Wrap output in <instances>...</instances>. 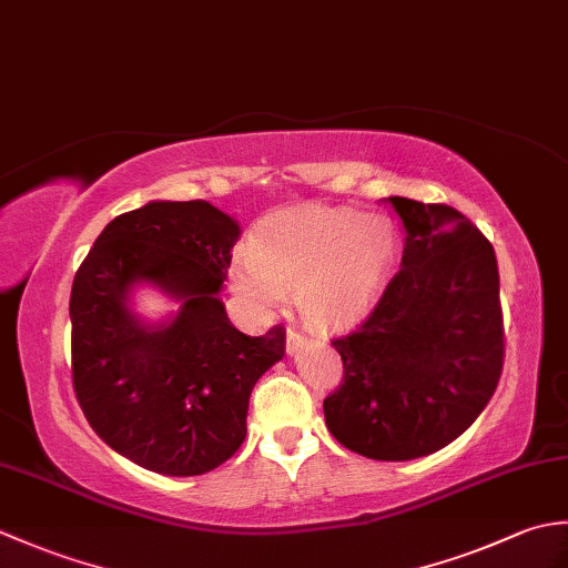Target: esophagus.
I'll return each mask as SVG.
<instances>
[{
    "label": "esophagus",
    "instance_id": "1",
    "mask_svg": "<svg viewBox=\"0 0 568 568\" xmlns=\"http://www.w3.org/2000/svg\"><path fill=\"white\" fill-rule=\"evenodd\" d=\"M305 342H307L305 334H300L297 329H287V336H285V352L293 356V354L300 352V348L305 346Z\"/></svg>",
    "mask_w": 568,
    "mask_h": 568
}]
</instances>
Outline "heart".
I'll use <instances>...</instances> for the list:
<instances>
[{
	"label": "heart",
	"mask_w": 568,
	"mask_h": 568,
	"mask_svg": "<svg viewBox=\"0 0 568 568\" xmlns=\"http://www.w3.org/2000/svg\"><path fill=\"white\" fill-rule=\"evenodd\" d=\"M395 258L397 234L388 216L305 204L263 216L248 251L229 265V285L263 307L283 303L285 287H295L307 322L342 327L381 297Z\"/></svg>",
	"instance_id": "b5f03b06"
}]
</instances>
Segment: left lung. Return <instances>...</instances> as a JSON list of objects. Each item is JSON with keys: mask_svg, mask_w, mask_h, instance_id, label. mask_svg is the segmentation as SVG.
<instances>
[{"mask_svg": "<svg viewBox=\"0 0 568 568\" xmlns=\"http://www.w3.org/2000/svg\"><path fill=\"white\" fill-rule=\"evenodd\" d=\"M405 232L400 271L356 332L332 346L344 383L324 400L334 439L376 462L444 449L498 388L503 315L490 241L462 212L385 200Z\"/></svg>", "mask_w": 568, "mask_h": 568, "instance_id": "obj_1", "label": "left lung"}]
</instances>
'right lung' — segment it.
I'll return each mask as SVG.
<instances>
[{"instance_id": "1", "label": "right lung", "mask_w": 568, "mask_h": 568, "mask_svg": "<svg viewBox=\"0 0 568 568\" xmlns=\"http://www.w3.org/2000/svg\"><path fill=\"white\" fill-rule=\"evenodd\" d=\"M241 226L204 200H151L104 226L70 293L72 385L98 437L153 474L200 476L246 437L253 385L285 354L281 324L246 336L220 293ZM151 286L179 305L133 310Z\"/></svg>"}]
</instances>
